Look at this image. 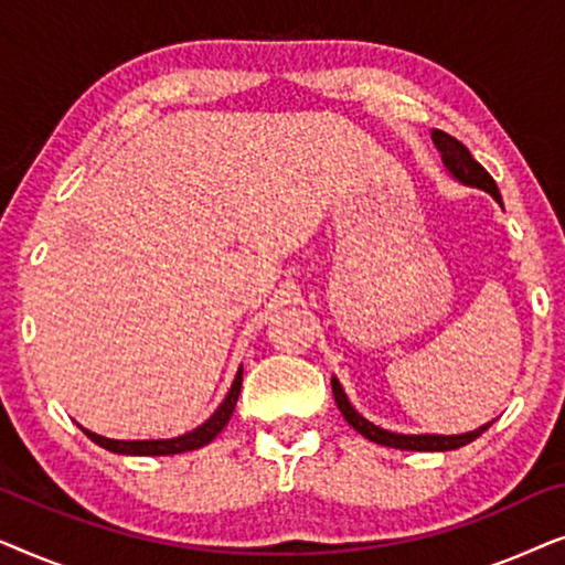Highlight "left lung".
Instances as JSON below:
<instances>
[{
  "mask_svg": "<svg viewBox=\"0 0 565 565\" xmlns=\"http://www.w3.org/2000/svg\"><path fill=\"white\" fill-rule=\"evenodd\" d=\"M431 141H435L437 151L443 153L445 167L450 169V172L458 177L462 184H470V188H481L501 203L499 188H497V182H493V177L486 172V169L478 164L473 157H470V151L458 141V138L445 134V130H431ZM331 391H334V401H337L339 412L344 414V419H347V424H350V427L358 429L362 437L370 439V443H377V445H385V447H396V450H419V452L458 450V447L473 443L476 437H481L483 431L489 429V424H483V427L468 431V435H450V437H445V435H396V431L375 427L373 422H367L365 416H360L358 412H354L350 401H347L342 385H339L337 377H331Z\"/></svg>",
  "mask_w": 565,
  "mask_h": 565,
  "instance_id": "obj_1",
  "label": "left lung"
}]
</instances>
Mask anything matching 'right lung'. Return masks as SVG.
Wrapping results in <instances>:
<instances>
[{
    "mask_svg": "<svg viewBox=\"0 0 565 565\" xmlns=\"http://www.w3.org/2000/svg\"><path fill=\"white\" fill-rule=\"evenodd\" d=\"M238 391H242V370L236 373L234 385H231L228 396L218 406V412H215L205 424H200L198 429H192V431H188V435L174 437V439H138V443H122V439H107V437H99V435H95V431H87V429H82V431L92 439V443H97L99 447H105V450L118 452V455H177V452L198 450V447L211 443V439L218 435L223 427H226V422L231 419V414H234V408H236Z\"/></svg>",
    "mask_w": 565,
    "mask_h": 565,
    "instance_id": "add662e5",
    "label": "right lung"
}]
</instances>
